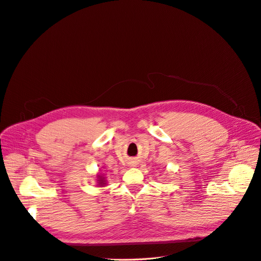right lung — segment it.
Listing matches in <instances>:
<instances>
[{
    "label": "right lung",
    "instance_id": "obj_1",
    "mask_svg": "<svg viewBox=\"0 0 261 261\" xmlns=\"http://www.w3.org/2000/svg\"><path fill=\"white\" fill-rule=\"evenodd\" d=\"M98 181H99V185H105L106 184V181H105V177L98 175Z\"/></svg>",
    "mask_w": 261,
    "mask_h": 261
}]
</instances>
